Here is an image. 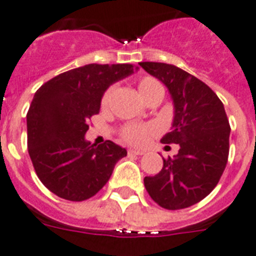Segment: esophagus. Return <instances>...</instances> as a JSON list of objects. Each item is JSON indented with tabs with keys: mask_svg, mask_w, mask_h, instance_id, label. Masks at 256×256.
Listing matches in <instances>:
<instances>
[{
	"mask_svg": "<svg viewBox=\"0 0 256 256\" xmlns=\"http://www.w3.org/2000/svg\"><path fill=\"white\" fill-rule=\"evenodd\" d=\"M128 156H132V154L140 156V154H144V151H140V150H132V148H130V150L128 151Z\"/></svg>",
	"mask_w": 256,
	"mask_h": 256,
	"instance_id": "esophagus-1",
	"label": "esophagus"
}]
</instances>
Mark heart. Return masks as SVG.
<instances>
[{
	"mask_svg": "<svg viewBox=\"0 0 256 256\" xmlns=\"http://www.w3.org/2000/svg\"><path fill=\"white\" fill-rule=\"evenodd\" d=\"M113 90L114 87L112 86L106 91L104 92V95L102 98V106L106 108L110 102L112 95H113ZM138 91L139 95L142 98L147 102L148 98H151L154 94L158 91H162L160 82L156 80L152 76H143L139 79L138 82ZM158 132V128L154 124H124L121 130V138L124 139L126 143L132 146H143L147 143L152 134Z\"/></svg>",
	"mask_w": 256,
	"mask_h": 256,
	"instance_id": "heart-1",
	"label": "heart"
}]
</instances>
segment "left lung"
Segmentation results:
<instances>
[{
	"label": "left lung",
	"instance_id": "1",
	"mask_svg": "<svg viewBox=\"0 0 256 256\" xmlns=\"http://www.w3.org/2000/svg\"><path fill=\"white\" fill-rule=\"evenodd\" d=\"M162 82L174 104L172 132L161 143L180 144L156 176L144 178L150 196L165 210H182L204 199L220 181L229 154L230 126L224 105L206 83L174 65L140 62Z\"/></svg>",
	"mask_w": 256,
	"mask_h": 256
}]
</instances>
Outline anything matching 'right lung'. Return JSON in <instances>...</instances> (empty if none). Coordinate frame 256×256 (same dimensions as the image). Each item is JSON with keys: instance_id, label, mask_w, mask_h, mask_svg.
I'll list each match as a JSON object with an SVG mask.
<instances>
[{"instance_id": "add662e5", "label": "right lung", "mask_w": 256, "mask_h": 256, "mask_svg": "<svg viewBox=\"0 0 256 256\" xmlns=\"http://www.w3.org/2000/svg\"><path fill=\"white\" fill-rule=\"evenodd\" d=\"M136 68L90 64L57 75L36 91L27 113V146L38 180L53 194L72 202L90 199L128 154L112 140L91 144L84 135L109 86Z\"/></svg>"}]
</instances>
